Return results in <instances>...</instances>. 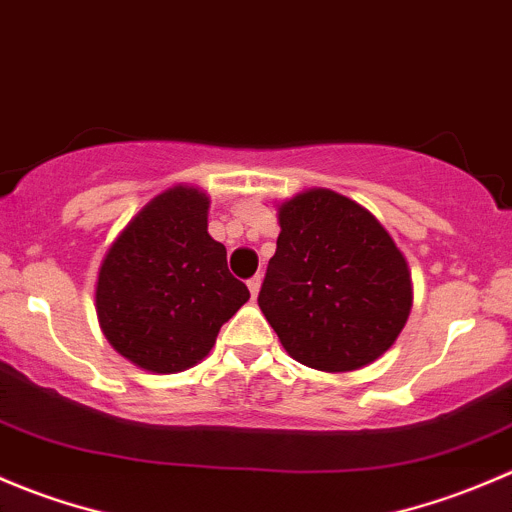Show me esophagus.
<instances>
[{
  "mask_svg": "<svg viewBox=\"0 0 512 512\" xmlns=\"http://www.w3.org/2000/svg\"><path fill=\"white\" fill-rule=\"evenodd\" d=\"M247 287H250V295H252V300H255L257 292H260V287H262V277L255 275L252 280H247Z\"/></svg>",
  "mask_w": 512,
  "mask_h": 512,
  "instance_id": "esophagus-1",
  "label": "esophagus"
}]
</instances>
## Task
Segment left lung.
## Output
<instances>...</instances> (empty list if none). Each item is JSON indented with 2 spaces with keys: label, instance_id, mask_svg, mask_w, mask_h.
<instances>
[{
  "label": "left lung",
  "instance_id": "1",
  "mask_svg": "<svg viewBox=\"0 0 512 512\" xmlns=\"http://www.w3.org/2000/svg\"><path fill=\"white\" fill-rule=\"evenodd\" d=\"M280 237L257 302L287 355L350 372L390 350L413 282L388 230L357 202L307 190L277 207Z\"/></svg>",
  "mask_w": 512,
  "mask_h": 512
}]
</instances>
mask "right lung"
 <instances>
[{
    "mask_svg": "<svg viewBox=\"0 0 512 512\" xmlns=\"http://www.w3.org/2000/svg\"><path fill=\"white\" fill-rule=\"evenodd\" d=\"M210 197L172 187L119 232L99 267V327L109 345L150 372H182L210 355L220 327L250 300L207 232Z\"/></svg>",
    "mask_w": 512,
    "mask_h": 512,
    "instance_id": "add662e5",
    "label": "right lung"
}]
</instances>
